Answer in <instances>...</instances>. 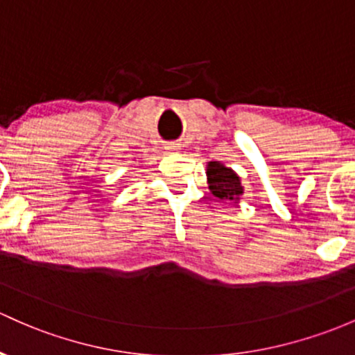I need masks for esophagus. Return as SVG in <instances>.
Returning <instances> with one entry per match:
<instances>
[{
	"label": "esophagus",
	"mask_w": 355,
	"mask_h": 355,
	"mask_svg": "<svg viewBox=\"0 0 355 355\" xmlns=\"http://www.w3.org/2000/svg\"><path fill=\"white\" fill-rule=\"evenodd\" d=\"M166 148H167V150H176L178 146H176V144H169V146H167Z\"/></svg>",
	"instance_id": "esophagus-1"
}]
</instances>
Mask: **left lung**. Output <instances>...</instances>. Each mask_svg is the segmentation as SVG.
Here are the masks:
<instances>
[{
    "label": "left lung",
    "mask_w": 355,
    "mask_h": 355,
    "mask_svg": "<svg viewBox=\"0 0 355 355\" xmlns=\"http://www.w3.org/2000/svg\"><path fill=\"white\" fill-rule=\"evenodd\" d=\"M207 176L209 189L220 200L239 201L242 196L243 188L240 184V178L222 162H208Z\"/></svg>",
    "instance_id": "obj_1"
}]
</instances>
